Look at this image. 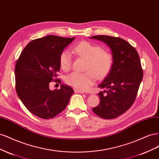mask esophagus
Segmentation results:
<instances>
[{"label":"esophagus","mask_w":159,"mask_h":159,"mask_svg":"<svg viewBox=\"0 0 159 159\" xmlns=\"http://www.w3.org/2000/svg\"><path fill=\"white\" fill-rule=\"evenodd\" d=\"M75 93H84V91H83V90H79V89H75Z\"/></svg>","instance_id":"esophagus-1"}]
</instances>
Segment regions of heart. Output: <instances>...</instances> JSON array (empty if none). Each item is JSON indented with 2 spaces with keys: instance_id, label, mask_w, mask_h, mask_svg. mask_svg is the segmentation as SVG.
I'll return each instance as SVG.
<instances>
[{
  "instance_id": "1",
  "label": "heart",
  "mask_w": 159,
  "mask_h": 159,
  "mask_svg": "<svg viewBox=\"0 0 159 159\" xmlns=\"http://www.w3.org/2000/svg\"><path fill=\"white\" fill-rule=\"evenodd\" d=\"M72 53L87 60L84 72H72L65 79L67 84L80 90L89 89L94 83L95 77L102 79L110 72L113 65L112 54L99 45L87 41L81 42L72 49ZM60 65L65 70L70 69L72 64L70 54L63 51L59 58Z\"/></svg>"
}]
</instances>
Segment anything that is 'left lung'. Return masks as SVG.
Returning a JSON list of instances; mask_svg holds the SVG:
<instances>
[{"mask_svg":"<svg viewBox=\"0 0 159 159\" xmlns=\"http://www.w3.org/2000/svg\"><path fill=\"white\" fill-rule=\"evenodd\" d=\"M110 47L113 65L109 74L98 86L105 89L98 94L99 105L93 111L99 117L112 119L121 115L133 105L143 77L137 50L125 40L107 35L90 37Z\"/></svg>","mask_w":159,"mask_h":159,"instance_id":"8db88e82","label":"left lung"}]
</instances>
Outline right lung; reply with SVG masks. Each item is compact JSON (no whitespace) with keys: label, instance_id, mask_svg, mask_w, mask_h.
<instances>
[{"label":"right lung","instance_id":"add662e5","mask_svg":"<svg viewBox=\"0 0 159 159\" xmlns=\"http://www.w3.org/2000/svg\"><path fill=\"white\" fill-rule=\"evenodd\" d=\"M73 38L55 35L34 39L22 50L16 62L15 87L18 96L31 113L43 119L56 116L66 107L74 90L69 86L50 90L57 82L61 54Z\"/></svg>","mask_w":159,"mask_h":159}]
</instances>
